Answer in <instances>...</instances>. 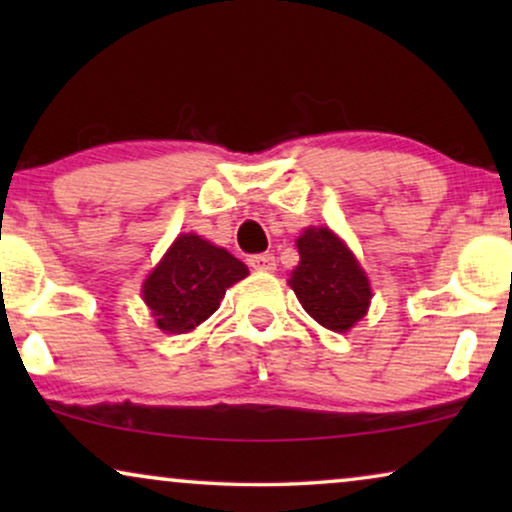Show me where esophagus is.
I'll list each match as a JSON object with an SVG mask.
<instances>
[{
    "label": "esophagus",
    "instance_id": "esophagus-1",
    "mask_svg": "<svg viewBox=\"0 0 512 512\" xmlns=\"http://www.w3.org/2000/svg\"><path fill=\"white\" fill-rule=\"evenodd\" d=\"M249 265L254 270H261V272H272V270L277 268L275 256H272V254H254V256H249Z\"/></svg>",
    "mask_w": 512,
    "mask_h": 512
}]
</instances>
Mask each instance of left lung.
<instances>
[{
    "mask_svg": "<svg viewBox=\"0 0 512 512\" xmlns=\"http://www.w3.org/2000/svg\"><path fill=\"white\" fill-rule=\"evenodd\" d=\"M298 254L289 284L303 310L328 331L352 328L373 296L352 251L328 228H310L298 237Z\"/></svg>",
    "mask_w": 512,
    "mask_h": 512,
    "instance_id": "1",
    "label": "left lung"
}]
</instances>
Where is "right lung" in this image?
Wrapping results in <instances>:
<instances>
[{
    "instance_id": "add662e5",
    "label": "right lung",
    "mask_w": 512,
    "mask_h": 512,
    "mask_svg": "<svg viewBox=\"0 0 512 512\" xmlns=\"http://www.w3.org/2000/svg\"><path fill=\"white\" fill-rule=\"evenodd\" d=\"M247 265L198 235H181L144 282V303L165 333H186L219 310Z\"/></svg>"
}]
</instances>
